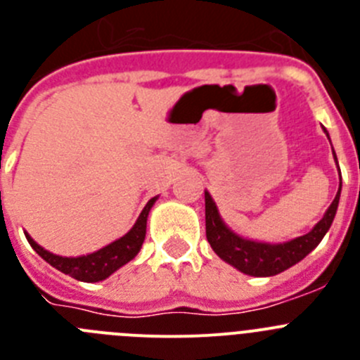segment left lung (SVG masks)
<instances>
[{"label":"left lung","instance_id":"obj_1","mask_svg":"<svg viewBox=\"0 0 360 360\" xmlns=\"http://www.w3.org/2000/svg\"><path fill=\"white\" fill-rule=\"evenodd\" d=\"M339 196H341V186H339V193H337L328 211L324 212L323 219L308 234L287 241V243L269 245L243 240L238 234H234L219 218L218 209H216V203L212 202L211 195L205 193V234H207V241L211 243L212 250L224 262L236 266L243 274L257 276V278L276 276L301 262L307 254H310L321 243L324 234L328 232L333 218H335Z\"/></svg>","mask_w":360,"mask_h":360}]
</instances>
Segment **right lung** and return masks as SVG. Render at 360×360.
Segmentation results:
<instances>
[{
    "mask_svg": "<svg viewBox=\"0 0 360 360\" xmlns=\"http://www.w3.org/2000/svg\"><path fill=\"white\" fill-rule=\"evenodd\" d=\"M157 196L149 200L146 203L144 211L141 212L136 224L133 225L131 231L122 236L120 240L113 241L104 249L97 250L94 254H88V256H79V257H63L56 256V254L44 250L43 247L32 240L28 234H25L28 240V243L32 245V249L36 250L44 262L50 263L52 266H56L57 270H61L63 274L72 276L73 279H79V281L84 283H95L103 281L108 276H111L117 269H120L122 265H126L128 262H131L133 257L139 254L142 243H144L146 238V224H148V214L151 211L153 203H155Z\"/></svg>",
    "mask_w": 360,
    "mask_h": 360,
    "instance_id": "obj_1",
    "label": "right lung"
}]
</instances>
